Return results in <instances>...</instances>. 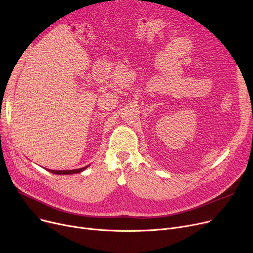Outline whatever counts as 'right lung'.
I'll list each match as a JSON object with an SVG mask.
<instances>
[{
    "mask_svg": "<svg viewBox=\"0 0 253 253\" xmlns=\"http://www.w3.org/2000/svg\"><path fill=\"white\" fill-rule=\"evenodd\" d=\"M89 167V165L83 167V168H79V169H73V170H51V169H46L49 172H52L53 174H60V175H69V174H76V173H80V172L84 171L85 169H87Z\"/></svg>",
    "mask_w": 253,
    "mask_h": 253,
    "instance_id": "1",
    "label": "right lung"
}]
</instances>
